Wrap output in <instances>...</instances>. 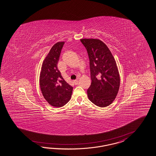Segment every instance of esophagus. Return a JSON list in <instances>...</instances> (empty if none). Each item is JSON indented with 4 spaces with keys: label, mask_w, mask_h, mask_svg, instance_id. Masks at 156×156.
Wrapping results in <instances>:
<instances>
[{
    "label": "esophagus",
    "mask_w": 156,
    "mask_h": 156,
    "mask_svg": "<svg viewBox=\"0 0 156 156\" xmlns=\"http://www.w3.org/2000/svg\"><path fill=\"white\" fill-rule=\"evenodd\" d=\"M73 82H74V84L76 85V84H78V80H74Z\"/></svg>",
    "instance_id": "1"
}]
</instances>
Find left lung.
Instances as JSON below:
<instances>
[{"label": "left lung", "instance_id": "1", "mask_svg": "<svg viewBox=\"0 0 156 156\" xmlns=\"http://www.w3.org/2000/svg\"><path fill=\"white\" fill-rule=\"evenodd\" d=\"M90 60L91 84L87 90L89 100L94 105L105 107L117 96L120 76L113 55L105 44L99 39L82 38Z\"/></svg>", "mask_w": 156, "mask_h": 156}]
</instances>
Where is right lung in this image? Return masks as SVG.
<instances>
[{"label":"right lung","instance_id":"obj_1","mask_svg":"<svg viewBox=\"0 0 156 156\" xmlns=\"http://www.w3.org/2000/svg\"><path fill=\"white\" fill-rule=\"evenodd\" d=\"M65 42H58L51 48L42 62L40 86L43 97L51 105L61 107L72 97L73 87L64 80L57 68L61 49Z\"/></svg>","mask_w":156,"mask_h":156}]
</instances>
